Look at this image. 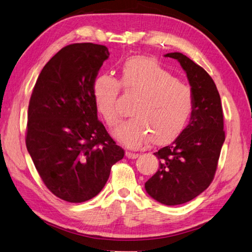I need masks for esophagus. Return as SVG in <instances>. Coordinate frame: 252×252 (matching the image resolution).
I'll use <instances>...</instances> for the list:
<instances>
[{
  "instance_id": "34e87169",
  "label": "esophagus",
  "mask_w": 252,
  "mask_h": 252,
  "mask_svg": "<svg viewBox=\"0 0 252 252\" xmlns=\"http://www.w3.org/2000/svg\"><path fill=\"white\" fill-rule=\"evenodd\" d=\"M126 157L127 158V159H136V158L138 157V155L137 154H134V153H130V151H126Z\"/></svg>"
}]
</instances>
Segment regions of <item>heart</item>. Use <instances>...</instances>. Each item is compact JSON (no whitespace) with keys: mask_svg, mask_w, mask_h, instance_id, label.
I'll return each instance as SVG.
<instances>
[{"mask_svg":"<svg viewBox=\"0 0 252 252\" xmlns=\"http://www.w3.org/2000/svg\"><path fill=\"white\" fill-rule=\"evenodd\" d=\"M120 86L125 92L138 95L131 108L132 118L121 122L114 131L121 144L131 148L147 142L154 146L167 145L189 125L195 109L191 88L156 60L133 57L121 67L120 83L108 74L97 76L93 83L94 104L108 126L114 127L119 122Z\"/></svg>","mask_w":252,"mask_h":252,"instance_id":"obj_1","label":"heart"}]
</instances>
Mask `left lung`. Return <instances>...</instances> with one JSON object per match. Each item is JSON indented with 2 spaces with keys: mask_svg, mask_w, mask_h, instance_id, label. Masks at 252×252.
Segmentation results:
<instances>
[{
  "mask_svg": "<svg viewBox=\"0 0 252 252\" xmlns=\"http://www.w3.org/2000/svg\"><path fill=\"white\" fill-rule=\"evenodd\" d=\"M164 57L180 63L195 98L189 125L171 145L154 154L160 161L159 168L145 184L151 197L174 206L193 200L208 188L225 136L221 99L213 78L180 52Z\"/></svg>",
  "mask_w": 252,
  "mask_h": 252,
  "instance_id": "8db88e82",
  "label": "left lung"
}]
</instances>
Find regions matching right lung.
Wrapping results in <instances>:
<instances>
[{
    "mask_svg": "<svg viewBox=\"0 0 252 252\" xmlns=\"http://www.w3.org/2000/svg\"><path fill=\"white\" fill-rule=\"evenodd\" d=\"M107 47H64L47 62L29 103L26 144L47 188L69 203L97 195L125 156L97 120L92 87Z\"/></svg>",
    "mask_w": 252,
    "mask_h": 252,
    "instance_id": "obj_1",
    "label": "right lung"
}]
</instances>
